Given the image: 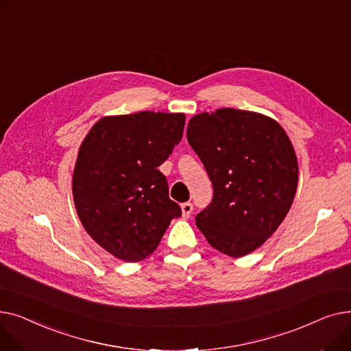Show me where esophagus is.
I'll return each instance as SVG.
<instances>
[{"label": "esophagus", "instance_id": "34e87169", "mask_svg": "<svg viewBox=\"0 0 351 351\" xmlns=\"http://www.w3.org/2000/svg\"><path fill=\"white\" fill-rule=\"evenodd\" d=\"M182 216L185 217V219H188V217H191V215H192V212H193V205L191 204V202H185V204H182Z\"/></svg>", "mask_w": 351, "mask_h": 351}]
</instances>
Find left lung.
Masks as SVG:
<instances>
[{
	"instance_id": "8db88e82",
	"label": "left lung",
	"mask_w": 351,
	"mask_h": 351,
	"mask_svg": "<svg viewBox=\"0 0 351 351\" xmlns=\"http://www.w3.org/2000/svg\"><path fill=\"white\" fill-rule=\"evenodd\" d=\"M186 136L213 186L212 202L195 217L199 230L230 257L262 246L298 189V158L285 129L265 115L222 108L195 115Z\"/></svg>"
}]
</instances>
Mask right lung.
Returning a JSON list of instances; mask_svg holds the SVG:
<instances>
[{"mask_svg": "<svg viewBox=\"0 0 351 351\" xmlns=\"http://www.w3.org/2000/svg\"><path fill=\"white\" fill-rule=\"evenodd\" d=\"M185 119L151 110L102 118L80 147L72 178L77 213L88 234L121 261L154 253L182 215L158 166L180 142Z\"/></svg>", "mask_w": 351, "mask_h": 351, "instance_id": "1", "label": "right lung"}]
</instances>
